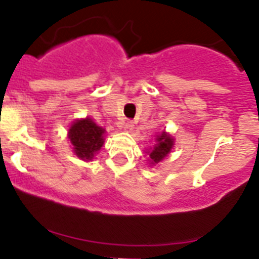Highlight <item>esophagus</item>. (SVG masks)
<instances>
[{"label": "esophagus", "instance_id": "34e87169", "mask_svg": "<svg viewBox=\"0 0 259 259\" xmlns=\"http://www.w3.org/2000/svg\"><path fill=\"white\" fill-rule=\"evenodd\" d=\"M132 128H134V123H132L131 120H127V122L123 123V130H124V131H131Z\"/></svg>", "mask_w": 259, "mask_h": 259}]
</instances>
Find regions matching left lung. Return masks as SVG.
Listing matches in <instances>:
<instances>
[{
    "label": "left lung",
    "instance_id": "left-lung-1",
    "mask_svg": "<svg viewBox=\"0 0 259 259\" xmlns=\"http://www.w3.org/2000/svg\"><path fill=\"white\" fill-rule=\"evenodd\" d=\"M172 145L174 140L171 139L170 135H167L166 132H162L159 136H157V144L153 146V149L149 153V158L152 159V163L154 164L161 162L171 152Z\"/></svg>",
    "mask_w": 259,
    "mask_h": 259
}]
</instances>
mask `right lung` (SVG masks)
Segmentation results:
<instances>
[{
  "instance_id": "right-lung-1",
  "label": "right lung",
  "mask_w": 259,
  "mask_h": 259,
  "mask_svg": "<svg viewBox=\"0 0 259 259\" xmlns=\"http://www.w3.org/2000/svg\"><path fill=\"white\" fill-rule=\"evenodd\" d=\"M105 130L98 127L91 118L76 120L68 130V139L75 154L84 161H91L104 145Z\"/></svg>"
}]
</instances>
